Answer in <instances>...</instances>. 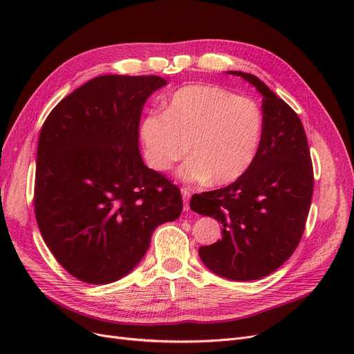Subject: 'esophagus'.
<instances>
[{
  "mask_svg": "<svg viewBox=\"0 0 354 354\" xmlns=\"http://www.w3.org/2000/svg\"><path fill=\"white\" fill-rule=\"evenodd\" d=\"M180 194H182V198H183V202H185V207H183V209H189V203H188V201H189V198H191V191L188 189V188H180Z\"/></svg>",
  "mask_w": 354,
  "mask_h": 354,
  "instance_id": "obj_1",
  "label": "esophagus"
}]
</instances>
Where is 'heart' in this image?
I'll return each mask as SVG.
<instances>
[{
  "mask_svg": "<svg viewBox=\"0 0 354 354\" xmlns=\"http://www.w3.org/2000/svg\"><path fill=\"white\" fill-rule=\"evenodd\" d=\"M264 133L257 102L209 84L180 87L163 116L151 113L140 124L145 158L166 172L187 156L179 176L188 182L228 185L244 176L257 159Z\"/></svg>",
  "mask_w": 354,
  "mask_h": 354,
  "instance_id": "b5f03b06",
  "label": "heart"
}]
</instances>
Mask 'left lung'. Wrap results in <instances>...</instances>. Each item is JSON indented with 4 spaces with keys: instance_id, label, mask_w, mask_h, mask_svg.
Wrapping results in <instances>:
<instances>
[{
    "instance_id": "obj_1",
    "label": "left lung",
    "mask_w": 354,
    "mask_h": 354,
    "mask_svg": "<svg viewBox=\"0 0 354 354\" xmlns=\"http://www.w3.org/2000/svg\"><path fill=\"white\" fill-rule=\"evenodd\" d=\"M227 73L263 95L261 146L244 176L225 188L195 194L191 208L222 225V239L199 247L202 263L228 280L251 281L280 268L299 245L313 196V163L295 111L257 76Z\"/></svg>"
}]
</instances>
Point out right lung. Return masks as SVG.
Here are the masks:
<instances>
[{
  "label": "right lung",
  "mask_w": 354,
  "mask_h": 354,
  "mask_svg": "<svg viewBox=\"0 0 354 354\" xmlns=\"http://www.w3.org/2000/svg\"><path fill=\"white\" fill-rule=\"evenodd\" d=\"M159 76L91 79L47 116L37 147L34 211L57 263L77 280L109 284L132 271L153 230L175 221L176 185L139 152L146 99Z\"/></svg>",
  "instance_id": "right-lung-1"
}]
</instances>
